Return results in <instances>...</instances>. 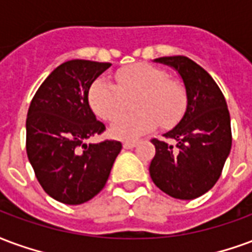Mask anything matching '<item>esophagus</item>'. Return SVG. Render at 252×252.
I'll return each instance as SVG.
<instances>
[{
  "instance_id": "34e87169",
  "label": "esophagus",
  "mask_w": 252,
  "mask_h": 252,
  "mask_svg": "<svg viewBox=\"0 0 252 252\" xmlns=\"http://www.w3.org/2000/svg\"><path fill=\"white\" fill-rule=\"evenodd\" d=\"M135 145H137V142H135V141H126V142H124V148L125 149H133Z\"/></svg>"
}]
</instances>
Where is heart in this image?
<instances>
[{"label": "heart", "instance_id": "1", "mask_svg": "<svg viewBox=\"0 0 252 252\" xmlns=\"http://www.w3.org/2000/svg\"><path fill=\"white\" fill-rule=\"evenodd\" d=\"M117 86L107 79H95L88 90V103L104 121H113L133 100L136 110L121 116L111 125V135L121 139H134L153 130L173 127L184 117L188 106V93L184 83L169 78L162 68L138 63L115 73Z\"/></svg>", "mask_w": 252, "mask_h": 252}]
</instances>
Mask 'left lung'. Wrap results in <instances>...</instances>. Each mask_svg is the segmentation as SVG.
Returning a JSON list of instances; mask_svg holds the SVG:
<instances>
[{
	"mask_svg": "<svg viewBox=\"0 0 252 252\" xmlns=\"http://www.w3.org/2000/svg\"><path fill=\"white\" fill-rule=\"evenodd\" d=\"M179 71L188 93V106L180 124L152 139L156 154L150 177L174 199L192 200L212 188L228 157L232 133L225 99L204 68L187 56L156 59Z\"/></svg>",
	"mask_w": 252,
	"mask_h": 252,
	"instance_id": "obj_1",
	"label": "left lung"
}]
</instances>
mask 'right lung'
Returning <instances> with one entry per match:
<instances>
[{
	"instance_id": "add662e5",
	"label": "right lung",
	"mask_w": 252,
	"mask_h": 252,
	"mask_svg": "<svg viewBox=\"0 0 252 252\" xmlns=\"http://www.w3.org/2000/svg\"><path fill=\"white\" fill-rule=\"evenodd\" d=\"M111 64L69 60L53 69L34 94L27 117V154L34 176L52 199L68 205L103 189L122 144L84 141L106 130L88 104V90Z\"/></svg>"
}]
</instances>
